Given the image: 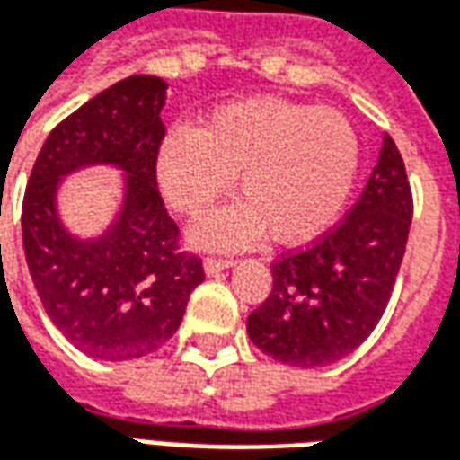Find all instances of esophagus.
Segmentation results:
<instances>
[{"instance_id": "esophagus-1", "label": "esophagus", "mask_w": 460, "mask_h": 460, "mask_svg": "<svg viewBox=\"0 0 460 460\" xmlns=\"http://www.w3.org/2000/svg\"><path fill=\"white\" fill-rule=\"evenodd\" d=\"M236 261L234 259H217V256H209V259L204 261V270L209 273V276H214V273H221V270L231 269Z\"/></svg>"}]
</instances>
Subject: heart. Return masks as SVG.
I'll return each mask as SVG.
<instances>
[{
  "mask_svg": "<svg viewBox=\"0 0 460 460\" xmlns=\"http://www.w3.org/2000/svg\"><path fill=\"white\" fill-rule=\"evenodd\" d=\"M355 125L335 108L283 98L219 105L199 130L174 128L157 147V181L174 209L201 217L234 187L246 201L197 229L207 246H246L269 229L279 243H305L345 209L359 172Z\"/></svg>",
  "mask_w": 460,
  "mask_h": 460,
  "instance_id": "1",
  "label": "heart"
}]
</instances>
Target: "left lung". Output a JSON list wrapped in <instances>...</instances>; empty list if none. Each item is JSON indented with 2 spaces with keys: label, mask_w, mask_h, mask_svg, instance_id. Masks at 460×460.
<instances>
[{
  "label": "left lung",
  "mask_w": 460,
  "mask_h": 460,
  "mask_svg": "<svg viewBox=\"0 0 460 460\" xmlns=\"http://www.w3.org/2000/svg\"><path fill=\"white\" fill-rule=\"evenodd\" d=\"M414 214L404 160L385 135L347 217L308 249L270 263L273 288L246 320L253 345L283 365L325 367L362 345L394 290Z\"/></svg>",
  "instance_id": "obj_1"
}]
</instances>
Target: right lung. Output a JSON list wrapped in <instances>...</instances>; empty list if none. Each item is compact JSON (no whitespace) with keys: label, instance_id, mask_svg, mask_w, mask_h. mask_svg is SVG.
Returning <instances> with one entry per match:
<instances>
[{"label":"right lung","instance_id":"add662e5","mask_svg":"<svg viewBox=\"0 0 460 460\" xmlns=\"http://www.w3.org/2000/svg\"><path fill=\"white\" fill-rule=\"evenodd\" d=\"M164 98L167 84L157 75L105 88L49 132L26 184L22 236L36 293L56 328L95 359L155 352L177 332L204 280L201 259L180 249V226L157 190ZM91 164L128 174L116 224L85 242L63 229L55 194L61 176Z\"/></svg>","mask_w":460,"mask_h":460}]
</instances>
